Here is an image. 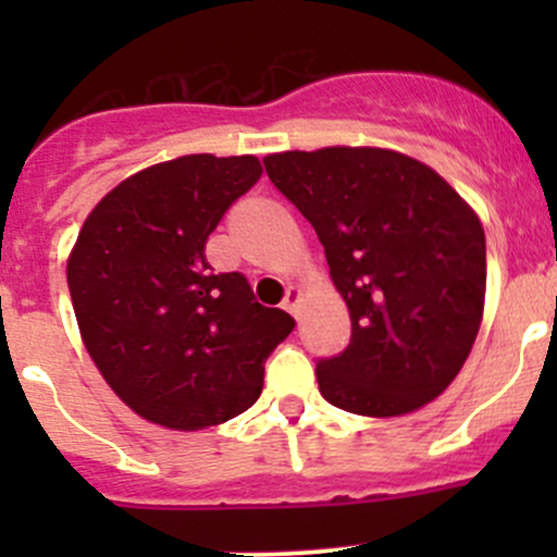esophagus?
I'll list each match as a JSON object with an SVG mask.
<instances>
[{
    "label": "esophagus",
    "instance_id": "esophagus-1",
    "mask_svg": "<svg viewBox=\"0 0 557 557\" xmlns=\"http://www.w3.org/2000/svg\"><path fill=\"white\" fill-rule=\"evenodd\" d=\"M299 307H301V290L296 288V285H288V288H285L283 310H288L294 318H299Z\"/></svg>",
    "mask_w": 557,
    "mask_h": 557
}]
</instances>
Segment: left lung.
<instances>
[{
  "label": "left lung",
  "instance_id": "left-lung-1",
  "mask_svg": "<svg viewBox=\"0 0 557 557\" xmlns=\"http://www.w3.org/2000/svg\"><path fill=\"white\" fill-rule=\"evenodd\" d=\"M312 223L350 345L318 363L329 404L398 418L458 377L485 312V232L469 201L398 150L331 145L263 159Z\"/></svg>",
  "mask_w": 557,
  "mask_h": 557
}]
</instances>
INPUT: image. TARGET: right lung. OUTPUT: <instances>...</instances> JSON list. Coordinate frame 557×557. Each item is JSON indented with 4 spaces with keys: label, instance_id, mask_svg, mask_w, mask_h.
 Listing matches in <instances>:
<instances>
[{
    "label": "right lung",
    "instance_id": "1",
    "mask_svg": "<svg viewBox=\"0 0 557 557\" xmlns=\"http://www.w3.org/2000/svg\"><path fill=\"white\" fill-rule=\"evenodd\" d=\"M256 156L190 153L132 174L83 221L66 258L77 329L132 412L201 431L258 401L263 361L294 318L252 301L239 272L212 274L207 237L261 177Z\"/></svg>",
    "mask_w": 557,
    "mask_h": 557
}]
</instances>
